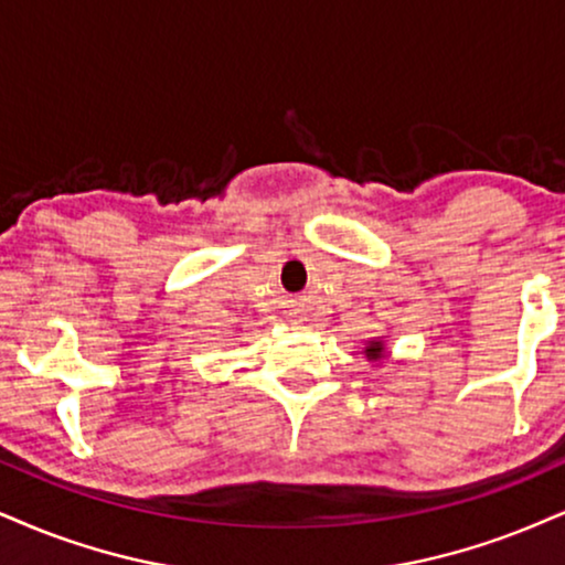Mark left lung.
Masks as SVG:
<instances>
[{"label": "left lung", "instance_id": "1", "mask_svg": "<svg viewBox=\"0 0 565 565\" xmlns=\"http://www.w3.org/2000/svg\"><path fill=\"white\" fill-rule=\"evenodd\" d=\"M364 353H366L369 361H377V359L385 356V343H382V340H369Z\"/></svg>", "mask_w": 565, "mask_h": 565}]
</instances>
